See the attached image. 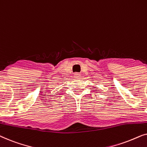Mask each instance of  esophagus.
<instances>
[{
	"label": "esophagus",
	"instance_id": "obj_1",
	"mask_svg": "<svg viewBox=\"0 0 147 147\" xmlns=\"http://www.w3.org/2000/svg\"><path fill=\"white\" fill-rule=\"evenodd\" d=\"M80 77V74L79 73H75L74 74V78H78Z\"/></svg>",
	"mask_w": 147,
	"mask_h": 147
}]
</instances>
